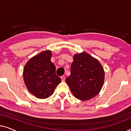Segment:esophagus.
<instances>
[{"mask_svg": "<svg viewBox=\"0 0 131 131\" xmlns=\"http://www.w3.org/2000/svg\"><path fill=\"white\" fill-rule=\"evenodd\" d=\"M61 80H62V82H64L65 81V76H61Z\"/></svg>", "mask_w": 131, "mask_h": 131, "instance_id": "34e87169", "label": "esophagus"}]
</instances>
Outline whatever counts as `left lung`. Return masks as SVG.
Here are the masks:
<instances>
[{
	"mask_svg": "<svg viewBox=\"0 0 131 131\" xmlns=\"http://www.w3.org/2000/svg\"><path fill=\"white\" fill-rule=\"evenodd\" d=\"M104 77V70L99 61L83 52L73 57L71 74L66 81L77 99L87 101L99 94Z\"/></svg>",
	"mask_w": 131,
	"mask_h": 131,
	"instance_id": "1",
	"label": "left lung"
}]
</instances>
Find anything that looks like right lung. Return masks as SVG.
<instances>
[{
    "mask_svg": "<svg viewBox=\"0 0 131 131\" xmlns=\"http://www.w3.org/2000/svg\"><path fill=\"white\" fill-rule=\"evenodd\" d=\"M52 52H41L27 62L23 69V79L28 91L39 99L49 97L61 82L55 74V66L51 62Z\"/></svg>",
    "mask_w": 131,
    "mask_h": 131,
    "instance_id": "obj_1",
    "label": "right lung"
}]
</instances>
